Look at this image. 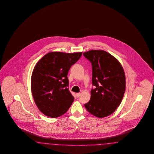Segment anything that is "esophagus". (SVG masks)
I'll return each mask as SVG.
<instances>
[{
	"label": "esophagus",
	"instance_id": "obj_1",
	"mask_svg": "<svg viewBox=\"0 0 154 154\" xmlns=\"http://www.w3.org/2000/svg\"><path fill=\"white\" fill-rule=\"evenodd\" d=\"M80 95H81V93H76V96H77V97H79L80 96Z\"/></svg>",
	"mask_w": 154,
	"mask_h": 154
}]
</instances>
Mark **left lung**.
Here are the masks:
<instances>
[{"label": "left lung", "mask_w": 154, "mask_h": 154, "mask_svg": "<svg viewBox=\"0 0 154 154\" xmlns=\"http://www.w3.org/2000/svg\"><path fill=\"white\" fill-rule=\"evenodd\" d=\"M92 63V85L89 101L84 105L96 117L111 115L120 105L125 89L123 67L113 56L106 51L92 50L83 54Z\"/></svg>", "instance_id": "1"}]
</instances>
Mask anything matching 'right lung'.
Returning <instances> with one entry per match:
<instances>
[{"label": "right lung", "instance_id": "add662e5", "mask_svg": "<svg viewBox=\"0 0 154 154\" xmlns=\"http://www.w3.org/2000/svg\"><path fill=\"white\" fill-rule=\"evenodd\" d=\"M82 54L50 52L35 66L31 75V92L37 107L46 116H61L73 102L67 75Z\"/></svg>", "mask_w": 154, "mask_h": 154}]
</instances>
